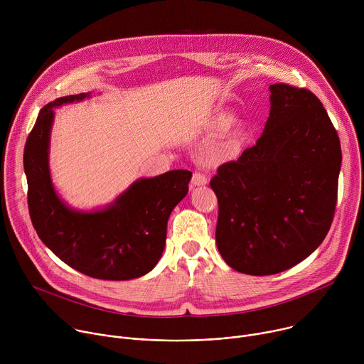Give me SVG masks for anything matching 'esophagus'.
<instances>
[{
	"label": "esophagus",
	"mask_w": 364,
	"mask_h": 364,
	"mask_svg": "<svg viewBox=\"0 0 364 364\" xmlns=\"http://www.w3.org/2000/svg\"><path fill=\"white\" fill-rule=\"evenodd\" d=\"M207 184V177L201 173H193V177H191V186L194 187H198V186H204Z\"/></svg>",
	"instance_id": "esophagus-1"
}]
</instances>
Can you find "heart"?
<instances>
[{
  "instance_id": "heart-1",
  "label": "heart",
  "mask_w": 364,
  "mask_h": 364,
  "mask_svg": "<svg viewBox=\"0 0 364 364\" xmlns=\"http://www.w3.org/2000/svg\"><path fill=\"white\" fill-rule=\"evenodd\" d=\"M210 132L222 131L205 148V159L212 163L229 161L239 157L247 144L250 129L243 121H233L226 112H219L205 122Z\"/></svg>"
}]
</instances>
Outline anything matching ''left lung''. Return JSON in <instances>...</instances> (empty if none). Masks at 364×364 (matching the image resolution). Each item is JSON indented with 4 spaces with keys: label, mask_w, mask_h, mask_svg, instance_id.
<instances>
[{
    "label": "left lung",
    "mask_w": 364,
    "mask_h": 364,
    "mask_svg": "<svg viewBox=\"0 0 364 364\" xmlns=\"http://www.w3.org/2000/svg\"><path fill=\"white\" fill-rule=\"evenodd\" d=\"M262 136L210 180L218 249L247 275H274L313 253L334 219L341 146L320 99L275 83Z\"/></svg>",
    "instance_id": "left-lung-1"
}]
</instances>
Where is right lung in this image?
I'll list each match as a JSON object with an SVG mask.
<instances>
[{"mask_svg":"<svg viewBox=\"0 0 364 364\" xmlns=\"http://www.w3.org/2000/svg\"><path fill=\"white\" fill-rule=\"evenodd\" d=\"M86 96L79 93L50 102L28 134L23 161L31 223L41 242L70 268L105 281L139 278L163 255L168 218L187 194L191 173L173 170L138 180L102 212L70 210L51 186L48 136L53 108Z\"/></svg>","mask_w":364,"mask_h":364,"instance_id":"1","label":"right lung"}]
</instances>
